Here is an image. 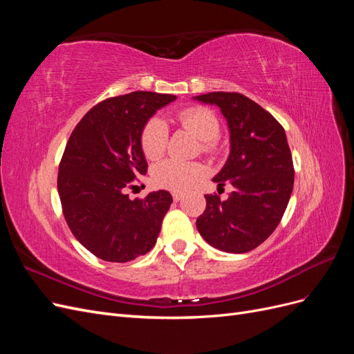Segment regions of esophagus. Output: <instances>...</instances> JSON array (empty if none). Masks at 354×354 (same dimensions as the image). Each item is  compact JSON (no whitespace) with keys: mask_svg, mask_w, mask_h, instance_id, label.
I'll return each mask as SVG.
<instances>
[{"mask_svg":"<svg viewBox=\"0 0 354 354\" xmlns=\"http://www.w3.org/2000/svg\"><path fill=\"white\" fill-rule=\"evenodd\" d=\"M173 199H174L176 202L181 201V199H183V194H181V192H174V194H173Z\"/></svg>","mask_w":354,"mask_h":354,"instance_id":"34e87169","label":"esophagus"}]
</instances>
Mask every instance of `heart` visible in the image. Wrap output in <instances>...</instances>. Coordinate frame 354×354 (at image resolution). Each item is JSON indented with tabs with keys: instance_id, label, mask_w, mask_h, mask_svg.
Returning a JSON list of instances; mask_svg holds the SVG:
<instances>
[{
	"instance_id": "heart-1",
	"label": "heart",
	"mask_w": 354,
	"mask_h": 354,
	"mask_svg": "<svg viewBox=\"0 0 354 354\" xmlns=\"http://www.w3.org/2000/svg\"><path fill=\"white\" fill-rule=\"evenodd\" d=\"M177 121L194 133L202 142L203 152H212L214 140L220 134V122L217 115L203 106H190L177 113ZM168 128L158 120L151 118L140 133V147L147 159H158L164 155L167 147ZM205 168L198 162H183L177 159H165L152 168V181L159 189L183 192L199 181Z\"/></svg>"
}]
</instances>
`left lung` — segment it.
Returning <instances> with one entry per match:
<instances>
[{"label": "left lung", "mask_w": 354, "mask_h": 354, "mask_svg": "<svg viewBox=\"0 0 354 354\" xmlns=\"http://www.w3.org/2000/svg\"><path fill=\"white\" fill-rule=\"evenodd\" d=\"M217 104L230 130V155L212 178L233 186L227 199L205 195L196 220L214 248L242 254L263 243L281 223L294 187V164L283 127L259 103L239 93L216 91L195 97Z\"/></svg>", "instance_id": "left-lung-1"}]
</instances>
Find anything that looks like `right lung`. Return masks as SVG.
Returning a JSON list of instances; mask_svg holds the SVG:
<instances>
[{
  "label": "right lung",
  "instance_id": "right-lung-1",
  "mask_svg": "<svg viewBox=\"0 0 354 354\" xmlns=\"http://www.w3.org/2000/svg\"><path fill=\"white\" fill-rule=\"evenodd\" d=\"M176 95L134 91L91 108L73 128L59 164L62 211L75 238L104 261L127 263L151 251L173 196L131 201L125 189L147 173L140 133Z\"/></svg>",
  "mask_w": 354,
  "mask_h": 354
}]
</instances>
